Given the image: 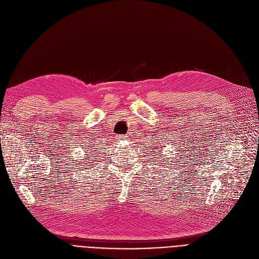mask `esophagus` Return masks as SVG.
I'll use <instances>...</instances> for the list:
<instances>
[{"label":"esophagus","instance_id":"1","mask_svg":"<svg viewBox=\"0 0 259 259\" xmlns=\"http://www.w3.org/2000/svg\"><path fill=\"white\" fill-rule=\"evenodd\" d=\"M125 139H127V137H121L120 138V140H125Z\"/></svg>","mask_w":259,"mask_h":259}]
</instances>
